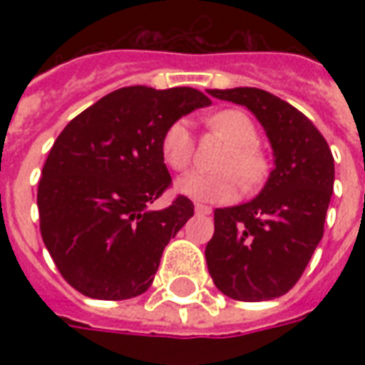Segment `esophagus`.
Instances as JSON below:
<instances>
[{
	"label": "esophagus",
	"mask_w": 365,
	"mask_h": 365,
	"mask_svg": "<svg viewBox=\"0 0 365 365\" xmlns=\"http://www.w3.org/2000/svg\"><path fill=\"white\" fill-rule=\"evenodd\" d=\"M195 212H197V214H205V216H208V214H212V208L208 205H200V202H197V205H195Z\"/></svg>",
	"instance_id": "1"
}]
</instances>
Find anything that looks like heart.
<instances>
[{"instance_id": "b5f03b06", "label": "heart", "mask_w": 365, "mask_h": 365, "mask_svg": "<svg viewBox=\"0 0 365 365\" xmlns=\"http://www.w3.org/2000/svg\"><path fill=\"white\" fill-rule=\"evenodd\" d=\"M208 125L227 138L233 148L222 163V172L193 170L176 182L178 193L200 202H225L239 193L237 172L246 185H252L263 176L265 165L257 153V128L254 121L240 110H225L208 119ZM160 155L172 170H185L193 157V136L185 119L172 123L160 140ZM235 171L233 173L232 170Z\"/></svg>"}]
</instances>
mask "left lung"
I'll return each instance as SVG.
<instances>
[{"label": "left lung", "instance_id": "8db88e82", "mask_svg": "<svg viewBox=\"0 0 365 365\" xmlns=\"http://www.w3.org/2000/svg\"><path fill=\"white\" fill-rule=\"evenodd\" d=\"M248 108L272 148L274 168L250 202L214 210L206 263L216 288L237 301H269L294 288L322 240L334 193L328 142L294 106L254 87L212 88Z\"/></svg>", "mask_w": 365, "mask_h": 365}]
</instances>
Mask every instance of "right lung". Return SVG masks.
<instances>
[{"label":"right lung","instance_id":"right-lung-1","mask_svg":"<svg viewBox=\"0 0 365 365\" xmlns=\"http://www.w3.org/2000/svg\"><path fill=\"white\" fill-rule=\"evenodd\" d=\"M197 88L125 87L71 119L48 151L37 187L43 242L66 282L87 297L130 299L151 286L160 255L193 216L160 155L166 128L210 106Z\"/></svg>","mask_w":365,"mask_h":365}]
</instances>
